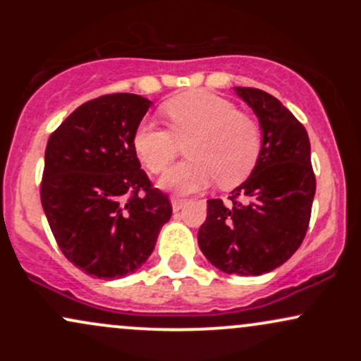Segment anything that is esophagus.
<instances>
[{
    "label": "esophagus",
    "mask_w": 361,
    "mask_h": 361,
    "mask_svg": "<svg viewBox=\"0 0 361 361\" xmlns=\"http://www.w3.org/2000/svg\"><path fill=\"white\" fill-rule=\"evenodd\" d=\"M171 205H173V210L178 212V210H181L186 205V200H185V198H180V197H173L171 198Z\"/></svg>",
    "instance_id": "obj_1"
}]
</instances>
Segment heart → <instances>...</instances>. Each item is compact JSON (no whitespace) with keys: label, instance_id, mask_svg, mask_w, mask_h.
<instances>
[{"label":"heart","instance_id":"obj_1","mask_svg":"<svg viewBox=\"0 0 361 361\" xmlns=\"http://www.w3.org/2000/svg\"><path fill=\"white\" fill-rule=\"evenodd\" d=\"M169 127L139 123L132 137L135 154L151 173H161L175 159L180 142L190 159L178 163L161 180L176 193H193L212 185L222 188L243 183L255 168L261 151V128L250 115L239 114L234 103L207 91H192L163 105Z\"/></svg>","mask_w":361,"mask_h":361}]
</instances>
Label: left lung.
<instances>
[{
  "mask_svg": "<svg viewBox=\"0 0 361 361\" xmlns=\"http://www.w3.org/2000/svg\"><path fill=\"white\" fill-rule=\"evenodd\" d=\"M259 120L263 140L250 178L231 195L207 200L198 246L215 268L258 276L283 264L307 233L316 176L305 127L270 93L234 88Z\"/></svg>",
  "mask_w": 361,
  "mask_h": 361,
  "instance_id": "obj_1",
  "label": "left lung"
}]
</instances>
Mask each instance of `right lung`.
I'll use <instances>...</instances> for the list:
<instances>
[{"mask_svg": "<svg viewBox=\"0 0 361 361\" xmlns=\"http://www.w3.org/2000/svg\"><path fill=\"white\" fill-rule=\"evenodd\" d=\"M151 106L114 93L82 103L49 137L40 200L57 246L97 279L137 271L173 207L152 186L132 137Z\"/></svg>", "mask_w": 361, "mask_h": 361, "instance_id": "obj_1", "label": "right lung"}]
</instances>
